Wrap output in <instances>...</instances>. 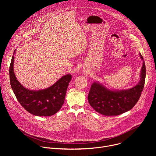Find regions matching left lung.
<instances>
[{"label":"left lung","mask_w":156,"mask_h":156,"mask_svg":"<svg viewBox=\"0 0 156 156\" xmlns=\"http://www.w3.org/2000/svg\"><path fill=\"white\" fill-rule=\"evenodd\" d=\"M140 57L143 60L141 54ZM138 84L123 91H110L102 84L94 83L87 96L89 103L97 112L107 116L119 115L127 112L137 103L143 90L146 78L144 60Z\"/></svg>","instance_id":"1"}]
</instances>
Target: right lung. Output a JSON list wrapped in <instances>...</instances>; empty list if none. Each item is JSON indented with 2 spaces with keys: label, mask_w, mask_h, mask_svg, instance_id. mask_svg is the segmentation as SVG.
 Returning <instances> with one entry per match:
<instances>
[{
  "label": "right lung",
  "mask_w": 156,
  "mask_h": 156,
  "mask_svg": "<svg viewBox=\"0 0 156 156\" xmlns=\"http://www.w3.org/2000/svg\"><path fill=\"white\" fill-rule=\"evenodd\" d=\"M13 55L9 69L10 81L12 90L21 106L28 112L36 116L47 117L56 114L64 103L72 76L69 74L62 76L45 90L31 91L21 85L16 80L13 72Z\"/></svg>",
  "instance_id": "obj_1"
}]
</instances>
